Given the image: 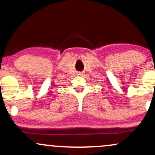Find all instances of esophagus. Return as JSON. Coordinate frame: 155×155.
Returning <instances> with one entry per match:
<instances>
[{"mask_svg": "<svg viewBox=\"0 0 155 155\" xmlns=\"http://www.w3.org/2000/svg\"><path fill=\"white\" fill-rule=\"evenodd\" d=\"M78 75H79V76L83 75V73L82 72H79V73H78Z\"/></svg>", "mask_w": 155, "mask_h": 155, "instance_id": "34e87169", "label": "esophagus"}]
</instances>
